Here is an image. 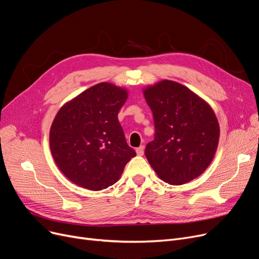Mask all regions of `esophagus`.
Wrapping results in <instances>:
<instances>
[{
	"label": "esophagus",
	"mask_w": 259,
	"mask_h": 259,
	"mask_svg": "<svg viewBox=\"0 0 259 259\" xmlns=\"http://www.w3.org/2000/svg\"><path fill=\"white\" fill-rule=\"evenodd\" d=\"M144 149H145L144 146H140L139 148H137V153H138L139 155H143V154H144Z\"/></svg>",
	"instance_id": "34e87169"
}]
</instances>
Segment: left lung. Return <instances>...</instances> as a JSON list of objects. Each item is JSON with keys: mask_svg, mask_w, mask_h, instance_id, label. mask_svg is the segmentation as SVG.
<instances>
[{"mask_svg": "<svg viewBox=\"0 0 259 259\" xmlns=\"http://www.w3.org/2000/svg\"><path fill=\"white\" fill-rule=\"evenodd\" d=\"M154 122L145 155L164 182L181 185L199 177L217 150L219 123L211 108L186 87L163 80L144 91Z\"/></svg>", "mask_w": 259, "mask_h": 259, "instance_id": "obj_1", "label": "left lung"}]
</instances>
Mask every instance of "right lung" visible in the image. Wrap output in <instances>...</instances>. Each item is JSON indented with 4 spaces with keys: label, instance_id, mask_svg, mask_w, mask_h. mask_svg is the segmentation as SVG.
<instances>
[{
    "label": "right lung",
    "instance_id": "right-lung-1",
    "mask_svg": "<svg viewBox=\"0 0 259 259\" xmlns=\"http://www.w3.org/2000/svg\"><path fill=\"white\" fill-rule=\"evenodd\" d=\"M126 90L100 82L65 104L50 132L54 160L75 184L91 190L113 185L137 153L127 144L117 115Z\"/></svg>",
    "mask_w": 259,
    "mask_h": 259
}]
</instances>
